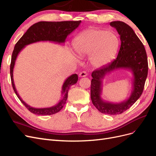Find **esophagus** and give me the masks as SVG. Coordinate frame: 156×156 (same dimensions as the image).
<instances>
[{
  "label": "esophagus",
  "mask_w": 156,
  "mask_h": 156,
  "mask_svg": "<svg viewBox=\"0 0 156 156\" xmlns=\"http://www.w3.org/2000/svg\"><path fill=\"white\" fill-rule=\"evenodd\" d=\"M87 75V72H85V71H83V72H81V73H79V77H86Z\"/></svg>",
  "instance_id": "esophagus-1"
}]
</instances>
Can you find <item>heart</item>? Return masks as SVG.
Here are the masks:
<instances>
[{
	"label": "heart",
	"instance_id": "heart-1",
	"mask_svg": "<svg viewBox=\"0 0 156 156\" xmlns=\"http://www.w3.org/2000/svg\"><path fill=\"white\" fill-rule=\"evenodd\" d=\"M119 45V40L115 32L97 29L82 32L73 42L75 52L80 56L90 55V62L95 67H101L111 62Z\"/></svg>",
	"mask_w": 156,
	"mask_h": 156
}]
</instances>
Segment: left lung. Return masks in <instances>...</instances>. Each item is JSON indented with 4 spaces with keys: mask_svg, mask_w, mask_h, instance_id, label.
I'll list each match as a JSON object with an SVG mask.
<instances>
[{
    "mask_svg": "<svg viewBox=\"0 0 156 156\" xmlns=\"http://www.w3.org/2000/svg\"><path fill=\"white\" fill-rule=\"evenodd\" d=\"M110 25L115 28L120 36V48L115 60L92 72L90 97L93 105L99 111L114 115L128 109L140 97L148 75V65L144 46L132 28L122 21H112ZM120 68L129 69L133 73L131 95L128 99L120 103L105 102L101 97L102 79L107 73Z\"/></svg>",
    "mask_w": 156,
    "mask_h": 156,
    "instance_id": "obj_1",
    "label": "left lung"
}]
</instances>
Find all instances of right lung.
<instances>
[{"label":"right lung","instance_id":"right-lung-1","mask_svg":"<svg viewBox=\"0 0 156 156\" xmlns=\"http://www.w3.org/2000/svg\"><path fill=\"white\" fill-rule=\"evenodd\" d=\"M81 21H40L32 25L19 40L12 53L10 64V77L13 90L22 103L30 112L38 115H51L55 114L62 109L68 98V90L71 86L78 81V75L73 74L68 77L64 81L62 88V99L57 104L47 108H34L30 107L23 101L19 95L13 82V72L15 62L18 54L27 45L41 41H53L58 44H64L67 36L76 29Z\"/></svg>","mask_w":156,"mask_h":156}]
</instances>
